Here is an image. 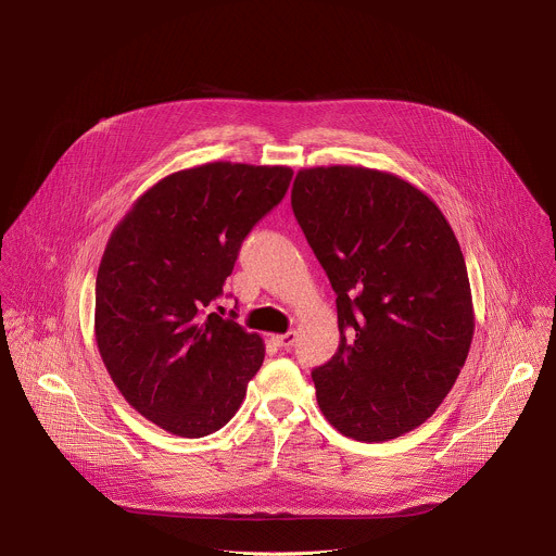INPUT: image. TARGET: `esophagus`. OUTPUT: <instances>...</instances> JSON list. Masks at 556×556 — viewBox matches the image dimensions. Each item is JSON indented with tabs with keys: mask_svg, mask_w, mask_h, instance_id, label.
Masks as SVG:
<instances>
[{
	"mask_svg": "<svg viewBox=\"0 0 556 556\" xmlns=\"http://www.w3.org/2000/svg\"><path fill=\"white\" fill-rule=\"evenodd\" d=\"M270 339H273V343H275L277 348H281V350L290 352V350H292V345H294V341H296V332H286V334H273Z\"/></svg>",
	"mask_w": 556,
	"mask_h": 556,
	"instance_id": "1",
	"label": "esophagus"
}]
</instances>
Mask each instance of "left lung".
<instances>
[{
  "label": "left lung",
  "instance_id": "8db88e82",
  "mask_svg": "<svg viewBox=\"0 0 556 556\" xmlns=\"http://www.w3.org/2000/svg\"><path fill=\"white\" fill-rule=\"evenodd\" d=\"M290 202L337 292L341 343L312 369L316 403L361 442L414 431L446 399L475 330L451 224L427 193L367 167L301 169Z\"/></svg>",
  "mask_w": 556,
  "mask_h": 556
}]
</instances>
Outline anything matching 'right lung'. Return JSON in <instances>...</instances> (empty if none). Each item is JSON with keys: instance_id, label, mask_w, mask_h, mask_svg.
I'll return each mask as SVG.
<instances>
[{"instance_id": "1", "label": "right lung", "mask_w": 556, "mask_h": 556, "mask_svg": "<svg viewBox=\"0 0 556 556\" xmlns=\"http://www.w3.org/2000/svg\"><path fill=\"white\" fill-rule=\"evenodd\" d=\"M290 167L206 163L147 189L112 230L97 275L101 358L147 420L204 438L240 409L264 341L208 305L251 228L275 208Z\"/></svg>"}]
</instances>
